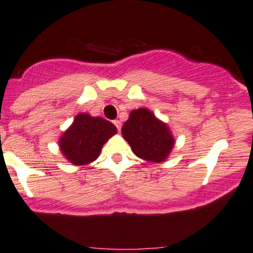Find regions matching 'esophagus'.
<instances>
[{"label": "esophagus", "instance_id": "1", "mask_svg": "<svg viewBox=\"0 0 253 253\" xmlns=\"http://www.w3.org/2000/svg\"><path fill=\"white\" fill-rule=\"evenodd\" d=\"M113 124L115 125V127H117L118 130L121 129V121L120 120H114Z\"/></svg>", "mask_w": 253, "mask_h": 253}]
</instances>
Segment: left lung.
<instances>
[{
    "mask_svg": "<svg viewBox=\"0 0 253 253\" xmlns=\"http://www.w3.org/2000/svg\"><path fill=\"white\" fill-rule=\"evenodd\" d=\"M121 132L133 153L151 163L165 161L174 146V138L167 125L147 108L130 112Z\"/></svg>",
    "mask_w": 253,
    "mask_h": 253,
    "instance_id": "left-lung-1",
    "label": "left lung"
}]
</instances>
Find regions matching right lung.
Returning a JSON list of instances; mask_svg holds the SVG:
<instances>
[{"instance_id": "1", "label": "right lung", "mask_w": 253, "mask_h": 253, "mask_svg": "<svg viewBox=\"0 0 253 253\" xmlns=\"http://www.w3.org/2000/svg\"><path fill=\"white\" fill-rule=\"evenodd\" d=\"M117 133V127L102 118L80 113L60 139V150L73 165H88L100 156L105 142Z\"/></svg>"}]
</instances>
